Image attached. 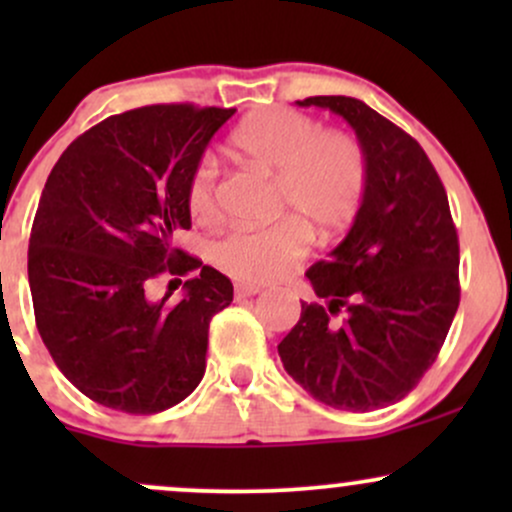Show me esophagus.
Instances as JSON below:
<instances>
[{"mask_svg":"<svg viewBox=\"0 0 512 512\" xmlns=\"http://www.w3.org/2000/svg\"><path fill=\"white\" fill-rule=\"evenodd\" d=\"M260 291H262L260 286H255V284H236V296L238 298L257 296V293H260Z\"/></svg>","mask_w":512,"mask_h":512,"instance_id":"obj_1","label":"esophagus"}]
</instances>
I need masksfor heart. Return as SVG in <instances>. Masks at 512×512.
<instances>
[{"label":"heart","mask_w":512,"mask_h":512,"mask_svg":"<svg viewBox=\"0 0 512 512\" xmlns=\"http://www.w3.org/2000/svg\"><path fill=\"white\" fill-rule=\"evenodd\" d=\"M231 144L240 156L276 173L274 211L293 216L267 228H238L214 245L216 264L240 281L264 284L284 276L308 252L304 225L313 236L330 238L361 207L366 156L349 134L322 132L313 117L298 110L267 108L245 117ZM185 202L195 221H214L219 214L211 158L192 168Z\"/></svg>","instance_id":"1"}]
</instances>
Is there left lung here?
<instances>
[{
  "label": "left lung",
  "mask_w": 512,
  "mask_h": 512,
  "mask_svg": "<svg viewBox=\"0 0 512 512\" xmlns=\"http://www.w3.org/2000/svg\"><path fill=\"white\" fill-rule=\"evenodd\" d=\"M296 103L349 122L368 178L346 238L305 272L322 303H301L279 356L317 402L383 409L433 366L460 305L448 195L419 142L370 105L349 96Z\"/></svg>",
  "instance_id": "obj_1"
}]
</instances>
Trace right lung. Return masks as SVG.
I'll list each match as a JSON object with an SVG mask.
<instances>
[{
  "instance_id": "right-lung-1",
  "label": "right lung",
  "mask_w": 512,
  "mask_h": 512,
  "mask_svg": "<svg viewBox=\"0 0 512 512\" xmlns=\"http://www.w3.org/2000/svg\"><path fill=\"white\" fill-rule=\"evenodd\" d=\"M233 113L127 110L76 137L48 175L28 243L35 325L69 383L103 407L156 414L202 380L209 322L233 284L173 236L192 226L187 178ZM161 273L193 274L178 304L148 298Z\"/></svg>"
}]
</instances>
